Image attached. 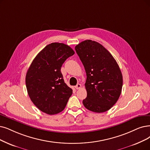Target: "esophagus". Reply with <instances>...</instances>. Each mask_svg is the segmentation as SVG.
<instances>
[{
	"instance_id": "obj_1",
	"label": "esophagus",
	"mask_w": 150,
	"mask_h": 150,
	"mask_svg": "<svg viewBox=\"0 0 150 150\" xmlns=\"http://www.w3.org/2000/svg\"><path fill=\"white\" fill-rule=\"evenodd\" d=\"M75 88H76V89H77V90L80 89V88H81V85L80 84V83H77V84L75 86Z\"/></svg>"
}]
</instances>
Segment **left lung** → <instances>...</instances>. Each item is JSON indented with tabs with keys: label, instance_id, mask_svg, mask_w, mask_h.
I'll use <instances>...</instances> for the list:
<instances>
[{
	"label": "left lung",
	"instance_id": "obj_1",
	"mask_svg": "<svg viewBox=\"0 0 150 150\" xmlns=\"http://www.w3.org/2000/svg\"><path fill=\"white\" fill-rule=\"evenodd\" d=\"M84 67L87 79L86 108L95 112L111 109L119 99L122 87V75L115 59L97 42L86 40L75 47Z\"/></svg>",
	"mask_w": 150,
	"mask_h": 150
}]
</instances>
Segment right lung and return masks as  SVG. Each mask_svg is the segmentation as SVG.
<instances>
[{"label":"right lung","instance_id":"add662e5","mask_svg":"<svg viewBox=\"0 0 150 150\" xmlns=\"http://www.w3.org/2000/svg\"><path fill=\"white\" fill-rule=\"evenodd\" d=\"M74 54L69 45L53 42L44 48L30 65L26 76L27 91L41 111L53 115L64 109L73 90L64 83L61 68Z\"/></svg>","mask_w":150,"mask_h":150}]
</instances>
